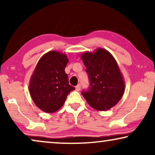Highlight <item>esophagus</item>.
Listing matches in <instances>:
<instances>
[{
    "instance_id": "obj_1",
    "label": "esophagus",
    "mask_w": 155,
    "mask_h": 155,
    "mask_svg": "<svg viewBox=\"0 0 155 155\" xmlns=\"http://www.w3.org/2000/svg\"><path fill=\"white\" fill-rule=\"evenodd\" d=\"M80 88H81V84H78V85L75 87V89L77 91H80Z\"/></svg>"
}]
</instances>
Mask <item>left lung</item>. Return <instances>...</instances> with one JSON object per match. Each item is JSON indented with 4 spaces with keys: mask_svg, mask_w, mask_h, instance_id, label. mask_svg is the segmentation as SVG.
Returning <instances> with one entry per match:
<instances>
[{
    "mask_svg": "<svg viewBox=\"0 0 155 155\" xmlns=\"http://www.w3.org/2000/svg\"><path fill=\"white\" fill-rule=\"evenodd\" d=\"M81 58L90 80L89 87L81 94L92 108L107 111L120 101L124 93V82L117 63L103 48L84 53Z\"/></svg>",
    "mask_w": 155,
    "mask_h": 155,
    "instance_id": "obj_1",
    "label": "left lung"
}]
</instances>
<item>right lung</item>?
I'll return each instance as SVG.
<instances>
[{
    "instance_id": "1",
    "label": "right lung",
    "mask_w": 155,
    "mask_h": 155,
    "mask_svg": "<svg viewBox=\"0 0 155 155\" xmlns=\"http://www.w3.org/2000/svg\"><path fill=\"white\" fill-rule=\"evenodd\" d=\"M68 62L65 54L52 51L44 55L36 66L30 80L29 93L35 104L44 112L58 110L69 93L75 90L69 84L65 72Z\"/></svg>"
}]
</instances>
